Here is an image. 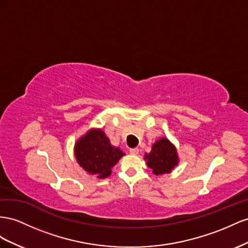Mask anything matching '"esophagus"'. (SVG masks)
I'll return each mask as SVG.
<instances>
[{
  "label": "esophagus",
  "instance_id": "esophagus-1",
  "mask_svg": "<svg viewBox=\"0 0 248 248\" xmlns=\"http://www.w3.org/2000/svg\"><path fill=\"white\" fill-rule=\"evenodd\" d=\"M129 152H130V155H137L138 153H139V149L138 148H131L130 150H129Z\"/></svg>",
  "mask_w": 248,
  "mask_h": 248
}]
</instances>
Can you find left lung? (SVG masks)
Masks as SVG:
<instances>
[{"instance_id": "left-lung-1", "label": "left lung", "mask_w": 248, "mask_h": 248, "mask_svg": "<svg viewBox=\"0 0 248 248\" xmlns=\"http://www.w3.org/2000/svg\"><path fill=\"white\" fill-rule=\"evenodd\" d=\"M145 159L155 175L171 172L178 163L175 147L167 139H160L155 142L151 152L145 155Z\"/></svg>"}]
</instances>
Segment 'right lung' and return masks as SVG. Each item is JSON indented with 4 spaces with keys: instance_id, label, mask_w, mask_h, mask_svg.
<instances>
[{
    "instance_id": "add662e5",
    "label": "right lung",
    "mask_w": 248,
    "mask_h": 248,
    "mask_svg": "<svg viewBox=\"0 0 248 248\" xmlns=\"http://www.w3.org/2000/svg\"><path fill=\"white\" fill-rule=\"evenodd\" d=\"M124 153L118 147H112L105 133L93 129L80 139L75 145V156L78 164L90 174L99 178L110 175L111 168Z\"/></svg>"
}]
</instances>
